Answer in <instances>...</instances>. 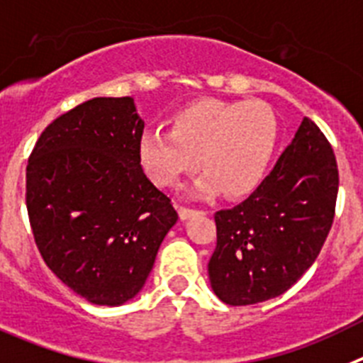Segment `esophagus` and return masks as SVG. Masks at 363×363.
<instances>
[{
	"label": "esophagus",
	"mask_w": 363,
	"mask_h": 363,
	"mask_svg": "<svg viewBox=\"0 0 363 363\" xmlns=\"http://www.w3.org/2000/svg\"><path fill=\"white\" fill-rule=\"evenodd\" d=\"M202 213H204V211L191 210V208H181V210H179V215H181L182 220H188V218L195 217V215H202Z\"/></svg>",
	"instance_id": "obj_1"
}]
</instances>
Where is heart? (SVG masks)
<instances>
[{"instance_id": "heart-1", "label": "heart", "mask_w": 363, "mask_h": 363, "mask_svg": "<svg viewBox=\"0 0 363 363\" xmlns=\"http://www.w3.org/2000/svg\"><path fill=\"white\" fill-rule=\"evenodd\" d=\"M275 110L262 101L199 99L172 116V130H146L139 139V162L157 186L175 188L199 168L195 197L224 194L244 197L266 177L279 145Z\"/></svg>"}]
</instances>
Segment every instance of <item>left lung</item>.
Segmentation results:
<instances>
[{
    "label": "left lung",
    "instance_id": "1",
    "mask_svg": "<svg viewBox=\"0 0 363 363\" xmlns=\"http://www.w3.org/2000/svg\"><path fill=\"white\" fill-rule=\"evenodd\" d=\"M338 168L331 145L303 117L291 145L253 194L215 213L211 289L230 306L286 293L311 267L335 218Z\"/></svg>",
    "mask_w": 363,
    "mask_h": 363
}]
</instances>
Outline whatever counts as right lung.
<instances>
[{
	"label": "right lung",
	"mask_w": 363,
	"mask_h": 363,
	"mask_svg": "<svg viewBox=\"0 0 363 363\" xmlns=\"http://www.w3.org/2000/svg\"><path fill=\"white\" fill-rule=\"evenodd\" d=\"M145 121L132 97H96L45 128L27 166L38 250L65 286L96 306L141 291L179 215L139 162Z\"/></svg>",
	"instance_id": "right-lung-1"
}]
</instances>
